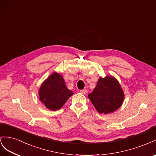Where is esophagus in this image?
<instances>
[{
    "mask_svg": "<svg viewBox=\"0 0 156 156\" xmlns=\"http://www.w3.org/2000/svg\"><path fill=\"white\" fill-rule=\"evenodd\" d=\"M80 93H82V94H86V93H87V91L86 90H80Z\"/></svg>",
    "mask_w": 156,
    "mask_h": 156,
    "instance_id": "esophagus-1",
    "label": "esophagus"
}]
</instances>
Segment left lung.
I'll list each match as a JSON object with an SVG mask.
<instances>
[{"label": "left lung", "instance_id": "obj_1", "mask_svg": "<svg viewBox=\"0 0 156 156\" xmlns=\"http://www.w3.org/2000/svg\"><path fill=\"white\" fill-rule=\"evenodd\" d=\"M88 97L98 112L106 114L114 112L122 106L124 93L117 80L106 76L99 78L96 87Z\"/></svg>", "mask_w": 156, "mask_h": 156}]
</instances>
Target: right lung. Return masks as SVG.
Returning <instances> with one entry per match:
<instances>
[{
  "instance_id": "right-lung-1",
  "label": "right lung",
  "mask_w": 156,
  "mask_h": 156,
  "mask_svg": "<svg viewBox=\"0 0 156 156\" xmlns=\"http://www.w3.org/2000/svg\"><path fill=\"white\" fill-rule=\"evenodd\" d=\"M40 100L50 110L60 109L73 92L66 87L63 76L57 73H53L40 87Z\"/></svg>"
}]
</instances>
